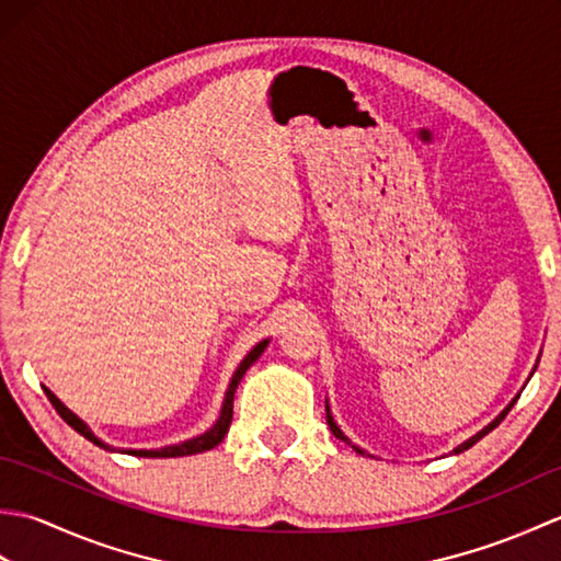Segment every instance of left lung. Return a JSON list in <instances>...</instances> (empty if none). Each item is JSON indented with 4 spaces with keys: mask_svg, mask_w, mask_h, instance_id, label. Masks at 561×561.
I'll list each match as a JSON object with an SVG mask.
<instances>
[{
    "mask_svg": "<svg viewBox=\"0 0 561 561\" xmlns=\"http://www.w3.org/2000/svg\"><path fill=\"white\" fill-rule=\"evenodd\" d=\"M538 362H540V359H538ZM535 368H538V364H535V366H533V374H535ZM533 374H530V376H533ZM528 380H530V378H528ZM518 398H520V392H518V396H516L514 400H511V402L506 404V408H504L502 412H499V414L494 416V420H492L490 424H486L484 428H480V432H478V434H474V436H470L468 440H462V444H460V446H456V448H453V453H462V450H468V448H472L474 444H478V440H480L482 436H486V434H490V432H492V428H496L499 424H502V420H504V416L508 414V410H511V408H514V404H516V400H518ZM325 412H328V424H330V432H332V434H335L337 438H342V440H344V444H350V446H352V448H354L356 453H359V456H368V453H366L364 448H359V446H356V444H352V440H350L347 436H344V432H342V428L337 426V422H335V420H332V412H330V402H328V400H325Z\"/></svg>",
    "mask_w": 561,
    "mask_h": 561,
    "instance_id": "left-lung-1",
    "label": "left lung"
}]
</instances>
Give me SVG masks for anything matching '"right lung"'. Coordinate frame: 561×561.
<instances>
[{
  "instance_id": "1",
  "label": "right lung",
  "mask_w": 561,
  "mask_h": 561,
  "mask_svg": "<svg viewBox=\"0 0 561 561\" xmlns=\"http://www.w3.org/2000/svg\"><path fill=\"white\" fill-rule=\"evenodd\" d=\"M267 344H270V340L257 342L255 347L243 356V362L238 364V368L233 371L231 383H229V388H226V396H224V402H221L219 420L214 422L205 434H199V436H195V438H187V440H181V444H173V446H163V448H139V450H137V448H125L123 453H129V456H137V458H183V456H195V453H205V450H211L214 446H219L221 440H224V436H226V432H229V426H231L236 388H238V383H241V378H243V374L248 371V368L253 366V364L260 359V354L267 350ZM45 396L50 398V402H53V408L57 410V414L62 416V420H65L71 428H75L77 434H81L83 438H89L91 444H96L99 448H105V450H113V453H115V448L105 444V440L99 438L96 434H93L91 426H89L87 422H83V420H79V416H77L75 412H71V410L67 408V404L55 396V392H53L50 388H45Z\"/></svg>"
}]
</instances>
